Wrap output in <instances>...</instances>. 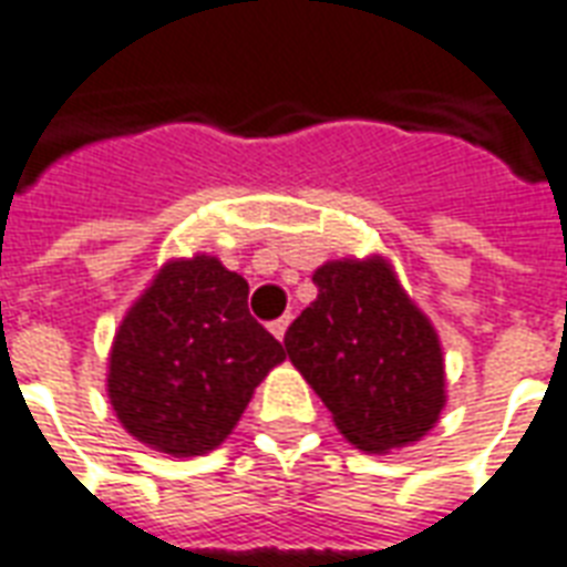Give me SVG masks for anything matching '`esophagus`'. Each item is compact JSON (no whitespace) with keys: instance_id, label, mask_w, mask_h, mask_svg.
Segmentation results:
<instances>
[{"instance_id":"34e87169","label":"esophagus","mask_w":567,"mask_h":567,"mask_svg":"<svg viewBox=\"0 0 567 567\" xmlns=\"http://www.w3.org/2000/svg\"><path fill=\"white\" fill-rule=\"evenodd\" d=\"M288 323H291V318L285 315V318H279V321L270 323V332H274V336H276V339H279V341H285V332H288Z\"/></svg>"}]
</instances>
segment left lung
<instances>
[{"label": "left lung", "instance_id": "left-lung-1", "mask_svg": "<svg viewBox=\"0 0 567 567\" xmlns=\"http://www.w3.org/2000/svg\"><path fill=\"white\" fill-rule=\"evenodd\" d=\"M318 297L285 332L297 365L348 443L389 452L416 443L446 404L437 330L410 300L386 258L327 261Z\"/></svg>", "mask_w": 567, "mask_h": 567}]
</instances>
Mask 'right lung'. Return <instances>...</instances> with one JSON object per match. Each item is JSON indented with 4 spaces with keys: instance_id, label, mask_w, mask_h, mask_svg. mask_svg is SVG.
Returning a JSON list of instances; mask_svg holds the SVG:
<instances>
[{
    "instance_id": "obj_1",
    "label": "right lung",
    "mask_w": 567,
    "mask_h": 567,
    "mask_svg": "<svg viewBox=\"0 0 567 567\" xmlns=\"http://www.w3.org/2000/svg\"><path fill=\"white\" fill-rule=\"evenodd\" d=\"M249 285L214 255L159 267L124 315L106 392L130 437L172 457L205 455L235 431L285 348L246 309Z\"/></svg>"
}]
</instances>
